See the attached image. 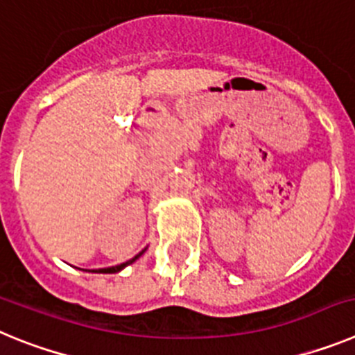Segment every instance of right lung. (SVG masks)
<instances>
[{"mask_svg":"<svg viewBox=\"0 0 355 355\" xmlns=\"http://www.w3.org/2000/svg\"><path fill=\"white\" fill-rule=\"evenodd\" d=\"M140 254H142V252H140ZM140 254H139V256H140ZM139 256H135L133 259H130V261H126V263H121V265H117V266H110V268H99V270H96V272H99V274H115V272L122 270V268L130 265V263H133L135 259L139 258Z\"/></svg>","mask_w":355,"mask_h":355,"instance_id":"add662e5","label":"right lung"}]
</instances>
